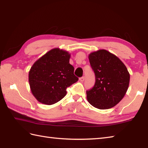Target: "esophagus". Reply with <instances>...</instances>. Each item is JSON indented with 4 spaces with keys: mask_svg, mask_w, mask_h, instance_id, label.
Masks as SVG:
<instances>
[{
    "mask_svg": "<svg viewBox=\"0 0 148 148\" xmlns=\"http://www.w3.org/2000/svg\"><path fill=\"white\" fill-rule=\"evenodd\" d=\"M84 80V77H83V76L79 78V81H81V82H83Z\"/></svg>",
    "mask_w": 148,
    "mask_h": 148,
    "instance_id": "obj_1",
    "label": "esophagus"
}]
</instances>
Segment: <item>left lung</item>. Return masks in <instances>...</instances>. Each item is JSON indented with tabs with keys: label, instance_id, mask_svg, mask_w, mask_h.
Segmentation results:
<instances>
[{
	"label": "left lung",
	"instance_id": "obj_1",
	"mask_svg": "<svg viewBox=\"0 0 148 148\" xmlns=\"http://www.w3.org/2000/svg\"><path fill=\"white\" fill-rule=\"evenodd\" d=\"M95 75L92 89L86 91L91 105L99 109H108L117 105L126 94L130 74L123 63L115 55L99 49L88 55Z\"/></svg>",
	"mask_w": 148,
	"mask_h": 148
}]
</instances>
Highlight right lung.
I'll use <instances>...</instances> for the list:
<instances>
[{"label": "right lung", "instance_id": "1", "mask_svg": "<svg viewBox=\"0 0 148 148\" xmlns=\"http://www.w3.org/2000/svg\"><path fill=\"white\" fill-rule=\"evenodd\" d=\"M71 54L53 48L39 58L31 67L29 82L31 92L37 101L52 105L67 94L66 88L77 82L74 67L69 64Z\"/></svg>", "mask_w": 148, "mask_h": 148}]
</instances>
